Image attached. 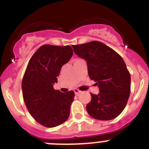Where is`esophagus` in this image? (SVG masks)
Here are the masks:
<instances>
[{
    "mask_svg": "<svg viewBox=\"0 0 149 149\" xmlns=\"http://www.w3.org/2000/svg\"><path fill=\"white\" fill-rule=\"evenodd\" d=\"M73 91H74V93H75V94H76V95H79V94L81 93V92L79 91L78 89H74V90H73Z\"/></svg>",
    "mask_w": 149,
    "mask_h": 149,
    "instance_id": "1",
    "label": "esophagus"
}]
</instances>
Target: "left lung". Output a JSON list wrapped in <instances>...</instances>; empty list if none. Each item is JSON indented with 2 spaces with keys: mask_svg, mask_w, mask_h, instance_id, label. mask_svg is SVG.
I'll return each instance as SVG.
<instances>
[{
  "mask_svg": "<svg viewBox=\"0 0 149 149\" xmlns=\"http://www.w3.org/2000/svg\"><path fill=\"white\" fill-rule=\"evenodd\" d=\"M72 47L87 61L89 76L99 87L98 95L90 94L91 101L86 107L88 114L97 120L115 118L124 109L131 92V76L123 58L98 41Z\"/></svg>",
  "mask_w": 149,
  "mask_h": 149,
  "instance_id": "obj_1",
  "label": "left lung"
}]
</instances>
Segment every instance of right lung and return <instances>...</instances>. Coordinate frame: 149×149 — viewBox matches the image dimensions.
<instances>
[{"instance_id": "1", "label": "right lung", "mask_w": 149, "mask_h": 149, "mask_svg": "<svg viewBox=\"0 0 149 149\" xmlns=\"http://www.w3.org/2000/svg\"><path fill=\"white\" fill-rule=\"evenodd\" d=\"M73 53L70 45H43L28 64L22 81L23 100L31 115L43 126L55 127L69 118L74 92L62 93L53 85Z\"/></svg>"}]
</instances>
